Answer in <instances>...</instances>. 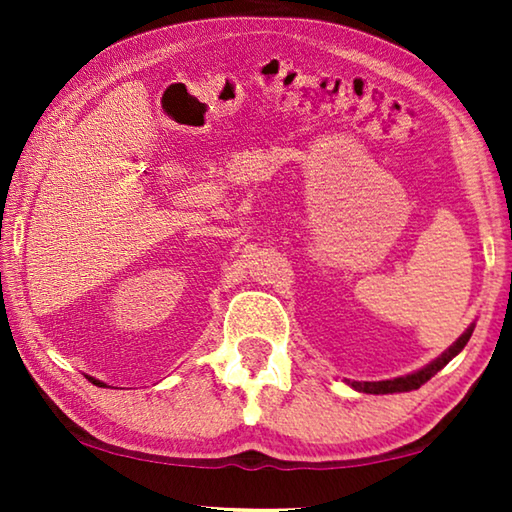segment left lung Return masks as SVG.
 I'll list each match as a JSON object with an SVG mask.
<instances>
[{
  "mask_svg": "<svg viewBox=\"0 0 512 512\" xmlns=\"http://www.w3.org/2000/svg\"><path fill=\"white\" fill-rule=\"evenodd\" d=\"M472 336V327L467 329V332L461 334V339H458L454 345H449V350H445L443 354L436 361H431L429 366H424L422 370L413 372V375H406V377H395V379H386V381H348L352 388H357L361 393H372V395H386V393H406V391H415V388H420L422 384H427V381L436 375L438 370H443L449 361H452L458 352H461L467 341H470Z\"/></svg>",
  "mask_w": 512,
  "mask_h": 512,
  "instance_id": "8db88e82",
  "label": "left lung"
}]
</instances>
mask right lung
Returning a JSON list of instances; mask_svg holds the SVG:
<instances>
[{"label": "right lung", "instance_id": "1", "mask_svg": "<svg viewBox=\"0 0 512 512\" xmlns=\"http://www.w3.org/2000/svg\"><path fill=\"white\" fill-rule=\"evenodd\" d=\"M88 379H92V377H88ZM92 384H97V386H106V384H103V381H99V379H92Z\"/></svg>", "mask_w": 512, "mask_h": 512}]
</instances>
